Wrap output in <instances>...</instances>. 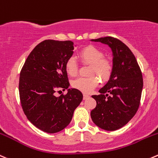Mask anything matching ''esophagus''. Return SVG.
Instances as JSON below:
<instances>
[{
    "label": "esophagus",
    "mask_w": 158,
    "mask_h": 158,
    "mask_svg": "<svg viewBox=\"0 0 158 158\" xmlns=\"http://www.w3.org/2000/svg\"><path fill=\"white\" fill-rule=\"evenodd\" d=\"M89 97V95L83 94V99H84V100H85V99H87Z\"/></svg>",
    "instance_id": "obj_1"
}]
</instances>
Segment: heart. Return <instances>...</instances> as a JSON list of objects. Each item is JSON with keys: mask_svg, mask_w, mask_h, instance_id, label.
<instances>
[{"mask_svg": "<svg viewBox=\"0 0 158 158\" xmlns=\"http://www.w3.org/2000/svg\"><path fill=\"white\" fill-rule=\"evenodd\" d=\"M79 59L82 62L91 64L89 74L93 76L88 77H79L72 81V86L84 93H89L99 85V78L103 82H106L110 78L113 72V65L108 59H104V54L101 50L94 46H87L80 52ZM65 72L71 76H76L78 65L76 59L70 57L67 59L65 65Z\"/></svg>", "mask_w": 158, "mask_h": 158, "instance_id": "1", "label": "heart"}]
</instances>
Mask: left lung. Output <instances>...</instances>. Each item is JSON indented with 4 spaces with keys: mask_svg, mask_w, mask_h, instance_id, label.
<instances>
[{
    "mask_svg": "<svg viewBox=\"0 0 158 158\" xmlns=\"http://www.w3.org/2000/svg\"><path fill=\"white\" fill-rule=\"evenodd\" d=\"M108 45L113 52V72L108 82L92 97L96 101L91 111L93 123L105 131L123 127L139 108L143 76L135 56L124 43L113 37L92 39Z\"/></svg>",
    "mask_w": 158,
    "mask_h": 158,
    "instance_id": "obj_1",
    "label": "left lung"
}]
</instances>
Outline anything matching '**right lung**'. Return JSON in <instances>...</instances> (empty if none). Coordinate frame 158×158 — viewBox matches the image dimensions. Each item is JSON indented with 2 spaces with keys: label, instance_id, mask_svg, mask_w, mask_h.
<instances>
[{
  "label": "right lung",
  "instance_id": "obj_1",
  "mask_svg": "<svg viewBox=\"0 0 158 158\" xmlns=\"http://www.w3.org/2000/svg\"><path fill=\"white\" fill-rule=\"evenodd\" d=\"M74 46L71 41H43L32 50L21 69L19 95L23 111L44 132L55 134L66 127L82 100L79 90L68 89L65 65ZM61 88L68 92L56 97L54 93Z\"/></svg>",
  "mask_w": 158,
  "mask_h": 158
}]
</instances>
